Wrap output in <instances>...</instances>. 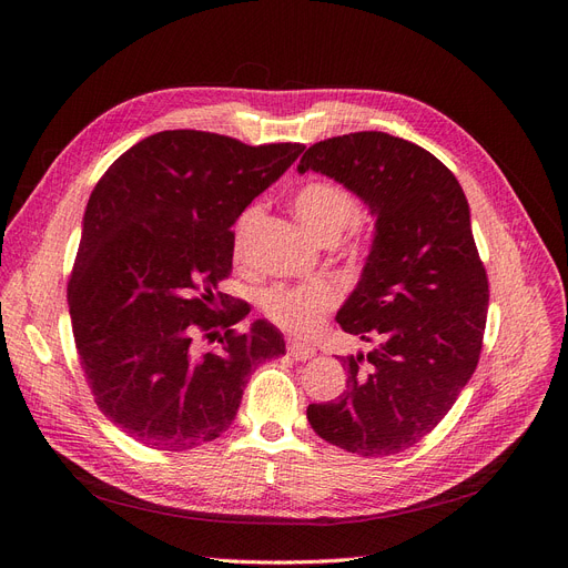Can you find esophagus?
I'll list each match as a JSON object with an SVG mask.
<instances>
[{"instance_id": "esophagus-1", "label": "esophagus", "mask_w": 568, "mask_h": 568, "mask_svg": "<svg viewBox=\"0 0 568 568\" xmlns=\"http://www.w3.org/2000/svg\"><path fill=\"white\" fill-rule=\"evenodd\" d=\"M288 355L294 357V359H301V363H305V359L315 357V348L303 346V343H298V341H291L288 343Z\"/></svg>"}]
</instances>
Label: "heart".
<instances>
[{"label":"heart","mask_w":568,"mask_h":568,"mask_svg":"<svg viewBox=\"0 0 568 568\" xmlns=\"http://www.w3.org/2000/svg\"><path fill=\"white\" fill-rule=\"evenodd\" d=\"M294 213L301 225L320 242H336V239L353 227L359 217V203L346 186L326 180L305 182L296 189ZM257 217V209L251 205L236 220L234 246L242 251L244 239ZM338 305V291L326 282L303 284H277L270 286L261 296L263 315L277 324L280 329L311 338L324 324V317Z\"/></svg>","instance_id":"heart-1"}]
</instances>
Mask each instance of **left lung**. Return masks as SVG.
Masks as SVG:
<instances>
[{"label": "left lung", "instance_id": "1", "mask_svg": "<svg viewBox=\"0 0 568 568\" xmlns=\"http://www.w3.org/2000/svg\"><path fill=\"white\" fill-rule=\"evenodd\" d=\"M298 170L346 184L376 215L363 280L336 320L379 346L341 357L346 390L307 405V422L346 453H403L448 415L484 348L490 291L467 196L434 153L386 132L317 142Z\"/></svg>", "mask_w": 568, "mask_h": 568}]
</instances>
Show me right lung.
I'll use <instances>...</instances> for the list:
<instances>
[{"mask_svg":"<svg viewBox=\"0 0 568 568\" xmlns=\"http://www.w3.org/2000/svg\"><path fill=\"white\" fill-rule=\"evenodd\" d=\"M303 149L165 130L97 182L68 307L97 407L146 448L182 453L225 434L251 372L286 353L263 320L234 329L251 307L217 282L232 272L236 217Z\"/></svg>","mask_w":568,"mask_h":568,"instance_id":"obj_1","label":"right lung"}]
</instances>
